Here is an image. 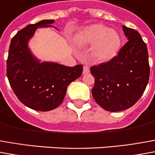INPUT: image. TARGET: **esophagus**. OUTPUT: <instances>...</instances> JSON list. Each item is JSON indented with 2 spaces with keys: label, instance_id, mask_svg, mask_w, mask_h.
Returning <instances> with one entry per match:
<instances>
[{
  "label": "esophagus",
  "instance_id": "obj_1",
  "mask_svg": "<svg viewBox=\"0 0 155 155\" xmlns=\"http://www.w3.org/2000/svg\"><path fill=\"white\" fill-rule=\"evenodd\" d=\"M88 72H89V67H87V66H84L83 74H88Z\"/></svg>",
  "mask_w": 155,
  "mask_h": 155
}]
</instances>
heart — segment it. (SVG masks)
<instances>
[{
    "mask_svg": "<svg viewBox=\"0 0 155 155\" xmlns=\"http://www.w3.org/2000/svg\"><path fill=\"white\" fill-rule=\"evenodd\" d=\"M76 41L82 45H94L92 55L100 62H106L116 56L121 44L117 32L100 24L91 25L80 31Z\"/></svg>",
    "mask_w": 155,
    "mask_h": 155,
    "instance_id": "heart-1",
    "label": "heart"
}]
</instances>
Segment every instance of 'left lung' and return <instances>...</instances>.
Returning a JSON list of instances; mask_svg holds the SVG:
<instances>
[{"label": "left lung", "instance_id": "1", "mask_svg": "<svg viewBox=\"0 0 155 155\" xmlns=\"http://www.w3.org/2000/svg\"><path fill=\"white\" fill-rule=\"evenodd\" d=\"M128 41L107 62L90 67L94 77L92 95L96 103L108 111L132 107L143 95L149 79L147 45L135 29L122 26Z\"/></svg>", "mask_w": 155, "mask_h": 155}]
</instances>
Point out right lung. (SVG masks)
Listing matches in <instances>:
<instances>
[{
	"label": "right lung",
	"mask_w": 155,
	"mask_h": 155,
	"mask_svg": "<svg viewBox=\"0 0 155 155\" xmlns=\"http://www.w3.org/2000/svg\"><path fill=\"white\" fill-rule=\"evenodd\" d=\"M54 20L29 24L11 40L6 61V76L11 87L22 104L39 110H52L62 103L68 85L83 73V65L66 67L55 62H40L28 47L39 28L52 27Z\"/></svg>",
	"instance_id": "1"
}]
</instances>
